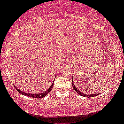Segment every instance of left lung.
<instances>
[{"label":"left lung","instance_id":"left-lung-1","mask_svg":"<svg viewBox=\"0 0 124 124\" xmlns=\"http://www.w3.org/2000/svg\"><path fill=\"white\" fill-rule=\"evenodd\" d=\"M73 80L72 82V84L73 87L74 89L75 90V91L77 92V93L78 94H79L80 95L83 96V97H95V96L99 95V94H88V95L83 94L82 92H80L79 90H78V89L75 87V85H74V84L73 83Z\"/></svg>","mask_w":124,"mask_h":124}]
</instances>
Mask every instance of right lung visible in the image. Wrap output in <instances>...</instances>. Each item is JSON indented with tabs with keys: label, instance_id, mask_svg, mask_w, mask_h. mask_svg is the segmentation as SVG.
Wrapping results in <instances>:
<instances>
[{
	"label": "right lung",
	"instance_id": "1",
	"mask_svg": "<svg viewBox=\"0 0 124 124\" xmlns=\"http://www.w3.org/2000/svg\"><path fill=\"white\" fill-rule=\"evenodd\" d=\"M53 86H54V83L52 84L51 86L48 89H47V90L45 91V92H44V93H40V94L26 93H25V92H23L22 91H21V90H20L19 89H17V88H16V87H15V88H16V89L20 93H21V94H23V95H26V96H27V97H31V98H43V97H46V96L47 95V94L49 93H50L51 90H52V88H53Z\"/></svg>",
	"mask_w": 124,
	"mask_h": 124
}]
</instances>
